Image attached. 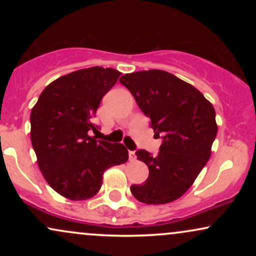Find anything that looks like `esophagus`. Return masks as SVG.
Here are the masks:
<instances>
[{
    "instance_id": "34e87169",
    "label": "esophagus",
    "mask_w": 256,
    "mask_h": 256,
    "mask_svg": "<svg viewBox=\"0 0 256 256\" xmlns=\"http://www.w3.org/2000/svg\"><path fill=\"white\" fill-rule=\"evenodd\" d=\"M128 158H130L131 161L136 160V154H134V152H132V150L128 152Z\"/></svg>"
}]
</instances>
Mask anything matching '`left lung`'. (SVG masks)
<instances>
[{"label":"left lung","mask_w":256,"mask_h":256,"mask_svg":"<svg viewBox=\"0 0 256 256\" xmlns=\"http://www.w3.org/2000/svg\"><path fill=\"white\" fill-rule=\"evenodd\" d=\"M119 82L162 138L155 156L143 149L136 152L138 160L148 166L149 177L143 184L131 185L132 195L146 204L176 201L210 160L218 132L216 110L196 88L166 71L128 73Z\"/></svg>","instance_id":"8db88e82"}]
</instances>
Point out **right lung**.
I'll return each instance as SVG.
<instances>
[{"instance_id":"obj_1","label":"right lung","mask_w":256,"mask_h":256,"mask_svg":"<svg viewBox=\"0 0 256 256\" xmlns=\"http://www.w3.org/2000/svg\"><path fill=\"white\" fill-rule=\"evenodd\" d=\"M119 71L95 66L58 78L42 91L31 110V142L44 179L64 198H92L102 176L125 164L122 143L96 140L92 122L100 102L118 80Z\"/></svg>"}]
</instances>
